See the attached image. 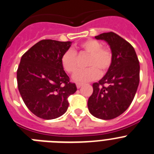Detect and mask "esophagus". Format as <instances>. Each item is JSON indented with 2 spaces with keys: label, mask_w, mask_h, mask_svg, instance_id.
<instances>
[{
  "label": "esophagus",
  "mask_w": 154,
  "mask_h": 154,
  "mask_svg": "<svg viewBox=\"0 0 154 154\" xmlns=\"http://www.w3.org/2000/svg\"><path fill=\"white\" fill-rule=\"evenodd\" d=\"M82 84H81V83H77V84H76V87H77L78 89H80V88H81V87H82Z\"/></svg>",
  "instance_id": "obj_1"
}]
</instances>
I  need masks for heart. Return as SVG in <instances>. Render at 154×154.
<instances>
[{"label": "heart", "mask_w": 154, "mask_h": 154, "mask_svg": "<svg viewBox=\"0 0 154 154\" xmlns=\"http://www.w3.org/2000/svg\"><path fill=\"white\" fill-rule=\"evenodd\" d=\"M80 48L83 52L89 55L86 69L75 71L78 69V59L76 53L73 50L69 49L62 57V65L65 71L69 74H73L72 79L76 82H86L98 79L102 73H105L109 69L112 64V52L108 48H103V45L94 39H89L80 45Z\"/></svg>", "instance_id": "b5f03b06"}]
</instances>
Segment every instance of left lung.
<instances>
[{"mask_svg": "<svg viewBox=\"0 0 154 154\" xmlns=\"http://www.w3.org/2000/svg\"><path fill=\"white\" fill-rule=\"evenodd\" d=\"M95 38L108 43L112 61L106 74L92 85L88 109L95 117L112 119L123 113L133 102L140 82V62L133 46L114 32Z\"/></svg>", "mask_w": 154, "mask_h": 154, "instance_id": "1", "label": "left lung"}]
</instances>
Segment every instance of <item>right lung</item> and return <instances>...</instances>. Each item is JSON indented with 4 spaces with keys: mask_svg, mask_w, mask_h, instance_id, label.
<instances>
[{
    "mask_svg": "<svg viewBox=\"0 0 154 154\" xmlns=\"http://www.w3.org/2000/svg\"><path fill=\"white\" fill-rule=\"evenodd\" d=\"M72 42L42 40L24 53L17 71V87L24 104L38 117L53 119L68 109V97L77 90L62 65Z\"/></svg>",
    "mask_w": 154,
    "mask_h": 154,
    "instance_id": "right-lung-1",
    "label": "right lung"
}]
</instances>
